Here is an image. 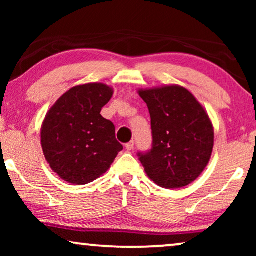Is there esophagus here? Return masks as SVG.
<instances>
[{
    "label": "esophagus",
    "instance_id": "obj_1",
    "mask_svg": "<svg viewBox=\"0 0 256 256\" xmlns=\"http://www.w3.org/2000/svg\"><path fill=\"white\" fill-rule=\"evenodd\" d=\"M126 149H127L128 152H130V150L134 149V141H130L129 143H127V144H126Z\"/></svg>",
    "mask_w": 256,
    "mask_h": 256
}]
</instances>
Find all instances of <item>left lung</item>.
<instances>
[{
	"label": "left lung",
	"instance_id": "left-lung-1",
	"mask_svg": "<svg viewBox=\"0 0 256 256\" xmlns=\"http://www.w3.org/2000/svg\"><path fill=\"white\" fill-rule=\"evenodd\" d=\"M152 118V148L140 162L154 183L180 188L197 180L210 162L214 130L194 94L178 85L138 90Z\"/></svg>",
	"mask_w": 256,
	"mask_h": 256
}]
</instances>
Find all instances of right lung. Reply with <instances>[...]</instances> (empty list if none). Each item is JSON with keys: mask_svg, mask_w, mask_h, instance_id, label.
Segmentation results:
<instances>
[{"mask_svg": "<svg viewBox=\"0 0 256 256\" xmlns=\"http://www.w3.org/2000/svg\"><path fill=\"white\" fill-rule=\"evenodd\" d=\"M110 86L90 82L65 92L45 115L40 143L54 172L73 185L88 184L106 172L124 149L113 122L100 112L113 96Z\"/></svg>", "mask_w": 256, "mask_h": 256, "instance_id": "right-lung-1", "label": "right lung"}]
</instances>
